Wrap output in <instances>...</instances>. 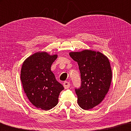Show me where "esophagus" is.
<instances>
[{"mask_svg":"<svg viewBox=\"0 0 131 131\" xmlns=\"http://www.w3.org/2000/svg\"><path fill=\"white\" fill-rule=\"evenodd\" d=\"M63 86H64V88H65L66 89H67L68 88H69V87L70 86V83L68 82H67V81H66V82H64Z\"/></svg>","mask_w":131,"mask_h":131,"instance_id":"obj_1","label":"esophagus"}]
</instances>
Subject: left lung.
<instances>
[{"label":"left lung","instance_id":"obj_1","mask_svg":"<svg viewBox=\"0 0 131 131\" xmlns=\"http://www.w3.org/2000/svg\"><path fill=\"white\" fill-rule=\"evenodd\" d=\"M70 57L78 63L81 86L75 89L80 107L89 110L97 106L107 93L112 79L108 58L99 51L84 50L70 52Z\"/></svg>","mask_w":131,"mask_h":131}]
</instances>
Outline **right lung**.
I'll return each instance as SVG.
<instances>
[{
	"instance_id": "obj_1",
	"label": "right lung",
	"mask_w": 131,
	"mask_h": 131,
	"mask_svg": "<svg viewBox=\"0 0 131 131\" xmlns=\"http://www.w3.org/2000/svg\"><path fill=\"white\" fill-rule=\"evenodd\" d=\"M57 55L37 52L24 61L21 70V81L24 92L36 107L49 110L58 103L63 86L56 80L51 66Z\"/></svg>"
}]
</instances>
